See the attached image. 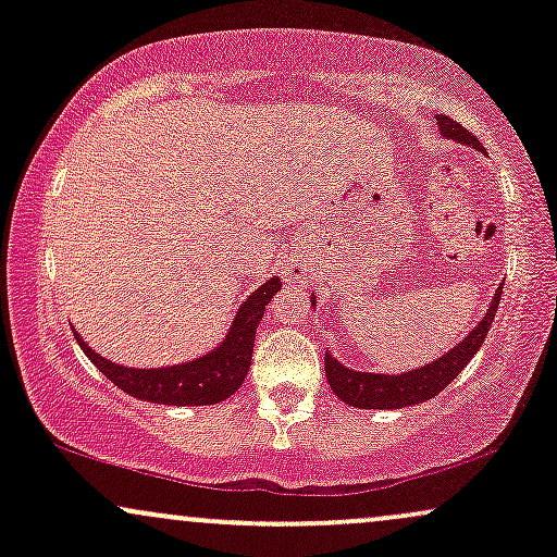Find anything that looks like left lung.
<instances>
[{
    "label": "left lung",
    "instance_id": "8db88e82",
    "mask_svg": "<svg viewBox=\"0 0 557 557\" xmlns=\"http://www.w3.org/2000/svg\"><path fill=\"white\" fill-rule=\"evenodd\" d=\"M437 125L445 138H453L458 140V144H469L474 146V149H482L479 138L471 136L463 125H458L456 120H450L447 114H440ZM500 296H503V287H497L487 314H484L482 322H479L476 327L456 345V348L447 350L443 359L426 363V367L413 369V372H403V374L354 372V369L343 367L335 356L327 354L324 356V374H327L332 393L354 408H382V411H389V408L417 406V403L434 398V395L443 393V389L450 385L458 374H461V369L474 359L476 350L482 348L484 337H487V332L492 327V319L497 314Z\"/></svg>",
    "mask_w": 557,
    "mask_h": 557
}]
</instances>
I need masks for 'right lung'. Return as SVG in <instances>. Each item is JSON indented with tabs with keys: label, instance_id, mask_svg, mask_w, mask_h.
I'll return each instance as SVG.
<instances>
[{
	"label": "right lung",
	"instance_id": "add662e5",
	"mask_svg": "<svg viewBox=\"0 0 557 557\" xmlns=\"http://www.w3.org/2000/svg\"><path fill=\"white\" fill-rule=\"evenodd\" d=\"M280 285H283L280 277H272L270 283L257 287L240 304L225 343L220 348H214L212 354L188 363H177V367L127 369L120 367V363L107 361L104 356L94 354L81 341L78 332H75V341H78L83 354L91 359L94 367L123 389V393L133 395V398L162 403V406H212V403H222L230 398L243 385V380H246L248 367H251L257 327L261 317H264L267 304L280 290Z\"/></svg>",
	"mask_w": 557,
	"mask_h": 557
}]
</instances>
